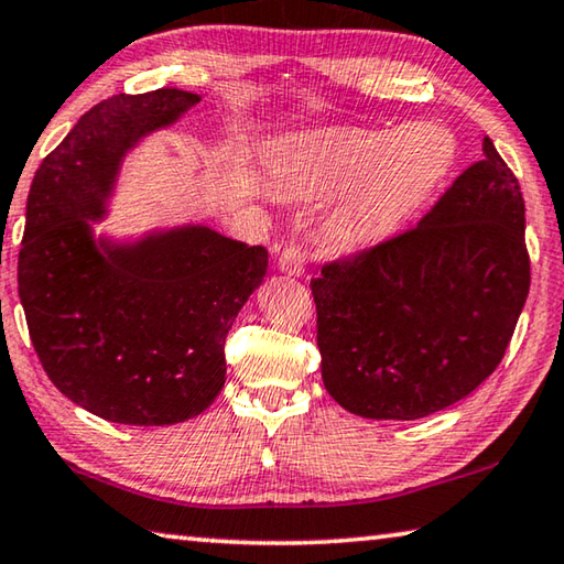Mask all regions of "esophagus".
Instances as JSON below:
<instances>
[{
  "label": "esophagus",
  "mask_w": 564,
  "mask_h": 564,
  "mask_svg": "<svg viewBox=\"0 0 564 564\" xmlns=\"http://www.w3.org/2000/svg\"><path fill=\"white\" fill-rule=\"evenodd\" d=\"M304 262H307V257H304V250L300 245H288L282 250V254H280V262H276V267H280V270L284 272V274H294V276H300L302 272H304Z\"/></svg>",
  "instance_id": "34e87169"
}]
</instances>
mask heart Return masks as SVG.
<instances>
[{"mask_svg": "<svg viewBox=\"0 0 564 564\" xmlns=\"http://www.w3.org/2000/svg\"><path fill=\"white\" fill-rule=\"evenodd\" d=\"M456 161L446 128L411 123L399 131H351L276 148L270 167L280 181L347 195L327 225L339 247L383 240L416 213Z\"/></svg>", "mask_w": 564, "mask_h": 564, "instance_id": "obj_1", "label": "heart"}]
</instances>
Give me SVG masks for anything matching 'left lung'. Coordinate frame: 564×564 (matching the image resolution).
Returning a JSON list of instances; mask_svg holds the SVG:
<instances>
[{
  "label": "left lung",
  "mask_w": 564,
  "mask_h": 564,
  "mask_svg": "<svg viewBox=\"0 0 564 564\" xmlns=\"http://www.w3.org/2000/svg\"><path fill=\"white\" fill-rule=\"evenodd\" d=\"M322 379L364 419L448 409L506 357L530 290L525 200L490 138L421 220L310 282Z\"/></svg>",
  "instance_id": "1"
}]
</instances>
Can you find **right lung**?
<instances>
[{
    "mask_svg": "<svg viewBox=\"0 0 564 564\" xmlns=\"http://www.w3.org/2000/svg\"><path fill=\"white\" fill-rule=\"evenodd\" d=\"M200 101L177 88L116 94L48 153L26 197L19 300L46 377L78 406L126 426L203 413L225 383V339L267 272L264 247L210 227L98 247L123 153Z\"/></svg>",
    "mask_w": 564,
    "mask_h": 564,
    "instance_id": "1",
    "label": "right lung"
}]
</instances>
